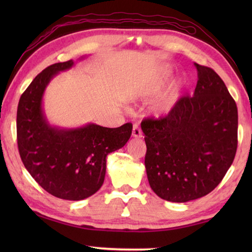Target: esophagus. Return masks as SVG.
I'll return each mask as SVG.
<instances>
[{"label":"esophagus","instance_id":"obj_1","mask_svg":"<svg viewBox=\"0 0 252 252\" xmlns=\"http://www.w3.org/2000/svg\"><path fill=\"white\" fill-rule=\"evenodd\" d=\"M132 136H133V138H142V132L140 130L138 125L133 126V129H132Z\"/></svg>","mask_w":252,"mask_h":252}]
</instances>
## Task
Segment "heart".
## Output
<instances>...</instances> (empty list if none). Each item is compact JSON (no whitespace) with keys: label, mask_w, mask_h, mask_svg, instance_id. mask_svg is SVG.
I'll list each match as a JSON object with an SVG mask.
<instances>
[{"label":"heart","mask_w":252,"mask_h":252,"mask_svg":"<svg viewBox=\"0 0 252 252\" xmlns=\"http://www.w3.org/2000/svg\"><path fill=\"white\" fill-rule=\"evenodd\" d=\"M173 73V67L169 64H163L150 75L142 80L131 93V100H147L156 95L164 84L168 82ZM187 85V81L183 76H178L168 84V87L156 97L150 108V113L155 117H161L167 114L173 109V106L180 100Z\"/></svg>","instance_id":"heart-1"}]
</instances>
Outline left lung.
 <instances>
[{
  "instance_id": "1",
  "label": "left lung",
  "mask_w": 252,
  "mask_h": 252,
  "mask_svg": "<svg viewBox=\"0 0 252 252\" xmlns=\"http://www.w3.org/2000/svg\"><path fill=\"white\" fill-rule=\"evenodd\" d=\"M198 82L169 114L147 119V176L151 189L170 202H188L210 193L232 164L238 143V110L220 76L194 63Z\"/></svg>"
}]
</instances>
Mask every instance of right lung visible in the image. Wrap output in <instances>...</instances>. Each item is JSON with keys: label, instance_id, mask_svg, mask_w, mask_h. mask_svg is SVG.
Returning a JSON list of instances; mask_svg holds the SVG:
<instances>
[{"label": "right lung", "instance_id": "right-lung-1", "mask_svg": "<svg viewBox=\"0 0 252 252\" xmlns=\"http://www.w3.org/2000/svg\"><path fill=\"white\" fill-rule=\"evenodd\" d=\"M74 64L73 60L55 63L35 76L20 97L16 131L21 159L34 180L54 197L79 201L91 197L103 185L106 157L129 141L132 125H51L43 109L45 89L55 75Z\"/></svg>", "mask_w": 252, "mask_h": 252}]
</instances>
